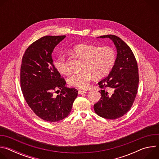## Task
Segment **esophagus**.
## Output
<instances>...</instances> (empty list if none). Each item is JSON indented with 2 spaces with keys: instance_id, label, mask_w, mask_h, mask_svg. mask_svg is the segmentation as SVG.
<instances>
[{
  "instance_id": "1",
  "label": "esophagus",
  "mask_w": 159,
  "mask_h": 159,
  "mask_svg": "<svg viewBox=\"0 0 159 159\" xmlns=\"http://www.w3.org/2000/svg\"><path fill=\"white\" fill-rule=\"evenodd\" d=\"M87 93V91H84V90H79V91H78V93H79V94H85V93Z\"/></svg>"
}]
</instances>
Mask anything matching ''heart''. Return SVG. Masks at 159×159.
<instances>
[{"mask_svg":"<svg viewBox=\"0 0 159 159\" xmlns=\"http://www.w3.org/2000/svg\"><path fill=\"white\" fill-rule=\"evenodd\" d=\"M72 53L83 59L82 71L72 74L67 79L70 86L79 89H86L94 75L102 78L112 70L116 61V53L112 48L100 47L93 44L80 43L72 50ZM56 70L61 75H68L70 69L63 55H59L54 60Z\"/></svg>","mask_w":159,"mask_h":159,"instance_id":"obj_1","label":"heart"}]
</instances>
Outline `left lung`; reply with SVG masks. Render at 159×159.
<instances>
[{
  "label": "left lung",
  "mask_w": 159,
  "mask_h": 159,
  "mask_svg": "<svg viewBox=\"0 0 159 159\" xmlns=\"http://www.w3.org/2000/svg\"><path fill=\"white\" fill-rule=\"evenodd\" d=\"M99 37L112 39L118 54L108 76L98 83L102 89L99 91L101 97L94 105V109L99 116L115 120L130 109L137 96L139 83L138 64L132 50L121 38L112 34Z\"/></svg>",
  "instance_id": "1"
}]
</instances>
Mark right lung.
Returning a JSON list of instances; mask_svg holds the SVG:
<instances>
[{
	"mask_svg": "<svg viewBox=\"0 0 159 159\" xmlns=\"http://www.w3.org/2000/svg\"><path fill=\"white\" fill-rule=\"evenodd\" d=\"M65 37L40 38L26 49L21 62L22 94L34 114L48 122L59 121L69 116L78 95L76 89L65 87V80L53 63L52 52ZM57 92L60 94L55 96L54 93Z\"/></svg>",
	"mask_w": 159,
	"mask_h": 159,
	"instance_id": "add662e5",
	"label": "right lung"
}]
</instances>
